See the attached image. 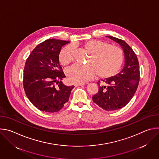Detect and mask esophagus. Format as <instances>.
<instances>
[{
  "label": "esophagus",
  "instance_id": "esophagus-1",
  "mask_svg": "<svg viewBox=\"0 0 159 159\" xmlns=\"http://www.w3.org/2000/svg\"><path fill=\"white\" fill-rule=\"evenodd\" d=\"M85 84H75V86L77 87V86H82V85H84Z\"/></svg>",
  "mask_w": 159,
  "mask_h": 159
}]
</instances>
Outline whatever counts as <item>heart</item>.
Returning a JSON list of instances; mask_svg holds the SVG:
<instances>
[{
	"label": "heart",
	"mask_w": 159,
	"mask_h": 159,
	"mask_svg": "<svg viewBox=\"0 0 159 159\" xmlns=\"http://www.w3.org/2000/svg\"><path fill=\"white\" fill-rule=\"evenodd\" d=\"M79 46L90 54L87 65H74L68 69L66 74L69 82L73 84H84L96 74L101 78L115 75L122 65L123 53L121 48L107 43L97 39L84 41ZM59 60L63 65L74 60V49L66 46L60 52Z\"/></svg>",
	"instance_id": "heart-1"
}]
</instances>
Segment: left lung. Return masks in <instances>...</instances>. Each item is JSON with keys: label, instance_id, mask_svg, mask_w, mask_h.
Listing matches in <instances>:
<instances>
[{"label": "left lung", "instance_id": "left-lung-1", "mask_svg": "<svg viewBox=\"0 0 159 159\" xmlns=\"http://www.w3.org/2000/svg\"><path fill=\"white\" fill-rule=\"evenodd\" d=\"M107 37L121 45L125 54V66L117 75L102 80V85L99 84L100 81L98 82L99 90L93 100L102 109L111 111L123 107L133 97L140 80V67L137 55L125 41Z\"/></svg>", "mask_w": 159, "mask_h": 159}]
</instances>
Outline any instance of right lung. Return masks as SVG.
<instances>
[{
    "instance_id": "add662e5",
    "label": "right lung",
    "mask_w": 159,
    "mask_h": 159,
    "mask_svg": "<svg viewBox=\"0 0 159 159\" xmlns=\"http://www.w3.org/2000/svg\"><path fill=\"white\" fill-rule=\"evenodd\" d=\"M69 43L47 39L39 44L26 60L24 89L30 102L40 111L56 112L69 101L74 86L65 85L61 82L65 75L59 63V53L61 47Z\"/></svg>"
}]
</instances>
